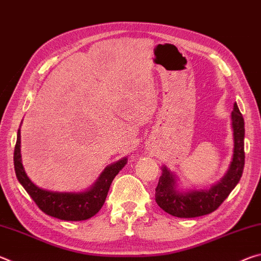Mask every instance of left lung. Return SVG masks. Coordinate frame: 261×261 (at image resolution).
I'll use <instances>...</instances> for the list:
<instances>
[{
    "label": "left lung",
    "mask_w": 261,
    "mask_h": 261,
    "mask_svg": "<svg viewBox=\"0 0 261 261\" xmlns=\"http://www.w3.org/2000/svg\"><path fill=\"white\" fill-rule=\"evenodd\" d=\"M233 129V158L227 175L215 187L202 191L179 193L175 190L173 174L162 168V175L155 189V201L168 214L177 218H197L218 210L240 182L245 163L244 153V118L237 103L231 113Z\"/></svg>",
    "instance_id": "obj_1"
}]
</instances>
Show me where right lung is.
I'll return each mask as SVG.
<instances>
[{
    "instance_id": "obj_1",
    "label": "right lung",
    "mask_w": 261,
    "mask_h": 261,
    "mask_svg": "<svg viewBox=\"0 0 261 261\" xmlns=\"http://www.w3.org/2000/svg\"><path fill=\"white\" fill-rule=\"evenodd\" d=\"M126 159H122L114 165L107 167L101 174L98 182L87 192L84 193H60L50 192L38 188L31 182L25 174L20 160V131L17 134V141L14 152V165L16 176L33 201L47 215L64 221H83L94 216L105 204L115 176L118 174Z\"/></svg>"
}]
</instances>
